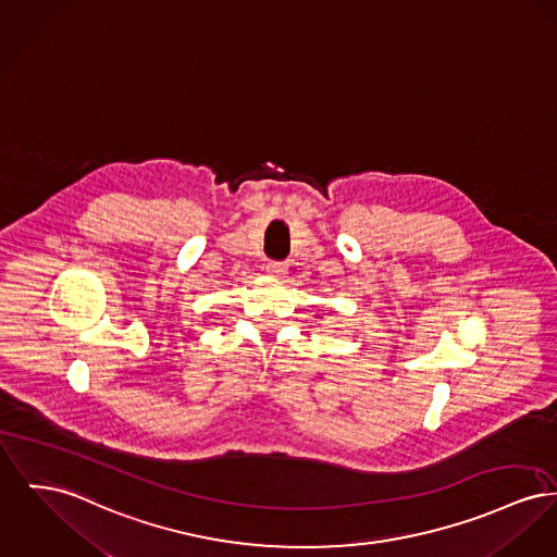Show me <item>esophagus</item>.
Masks as SVG:
<instances>
[{
	"mask_svg": "<svg viewBox=\"0 0 557 557\" xmlns=\"http://www.w3.org/2000/svg\"><path fill=\"white\" fill-rule=\"evenodd\" d=\"M267 271L275 277H284L288 273V262L284 261H269L267 262Z\"/></svg>",
	"mask_w": 557,
	"mask_h": 557,
	"instance_id": "esophagus-1",
	"label": "esophagus"
}]
</instances>
